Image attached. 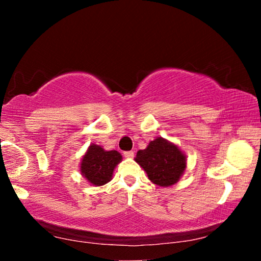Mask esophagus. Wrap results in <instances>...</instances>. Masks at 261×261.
Listing matches in <instances>:
<instances>
[{
  "label": "esophagus",
  "instance_id": "obj_1",
  "mask_svg": "<svg viewBox=\"0 0 261 261\" xmlns=\"http://www.w3.org/2000/svg\"><path fill=\"white\" fill-rule=\"evenodd\" d=\"M123 155L126 156V158H133V156H134V152H133V151H127V152L123 153Z\"/></svg>",
  "mask_w": 261,
  "mask_h": 261
}]
</instances>
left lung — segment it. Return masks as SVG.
Here are the masks:
<instances>
[{"label": "left lung", "instance_id": "8db88e82", "mask_svg": "<svg viewBox=\"0 0 261 261\" xmlns=\"http://www.w3.org/2000/svg\"><path fill=\"white\" fill-rule=\"evenodd\" d=\"M135 162L144 169L152 183L164 188L176 184L187 169L184 152L162 137L149 141L145 149H139Z\"/></svg>", "mask_w": 261, "mask_h": 261}]
</instances>
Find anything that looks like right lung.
I'll return each mask as SVG.
<instances>
[{"instance_id": "add662e5", "label": "right lung", "mask_w": 261, "mask_h": 261, "mask_svg": "<svg viewBox=\"0 0 261 261\" xmlns=\"http://www.w3.org/2000/svg\"><path fill=\"white\" fill-rule=\"evenodd\" d=\"M121 160L122 155L117 151H106L102 146L91 144L82 156L81 174L91 185L101 187L112 180L114 170Z\"/></svg>"}]
</instances>
